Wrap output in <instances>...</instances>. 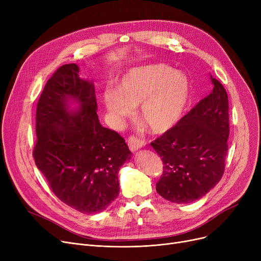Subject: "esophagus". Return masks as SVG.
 <instances>
[{"mask_svg":"<svg viewBox=\"0 0 261 261\" xmlns=\"http://www.w3.org/2000/svg\"><path fill=\"white\" fill-rule=\"evenodd\" d=\"M145 144H146L145 141L141 140L140 138H138V136L131 135L128 139V146H129L131 151H135V150H138L139 148L145 146Z\"/></svg>","mask_w":261,"mask_h":261,"instance_id":"1","label":"esophagus"}]
</instances>
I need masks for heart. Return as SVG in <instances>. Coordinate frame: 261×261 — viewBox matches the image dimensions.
<instances>
[{"label": "heart", "instance_id": "b5f03b06", "mask_svg": "<svg viewBox=\"0 0 261 261\" xmlns=\"http://www.w3.org/2000/svg\"><path fill=\"white\" fill-rule=\"evenodd\" d=\"M190 97L189 81L165 64L136 67L120 80L116 90L103 93V102L115 122L133 114L141 105V118L154 132H165L182 117Z\"/></svg>", "mask_w": 261, "mask_h": 261}]
</instances>
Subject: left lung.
I'll use <instances>...</instances> for the list:
<instances>
[{
    "mask_svg": "<svg viewBox=\"0 0 261 261\" xmlns=\"http://www.w3.org/2000/svg\"><path fill=\"white\" fill-rule=\"evenodd\" d=\"M213 92L151 143L163 161L156 191L177 204L199 200L221 180L229 135L228 97L212 77Z\"/></svg>",
    "mask_w": 261,
    "mask_h": 261,
    "instance_id": "left-lung-1",
    "label": "left lung"
}]
</instances>
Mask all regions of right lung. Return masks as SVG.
<instances>
[{"instance_id": "1", "label": "right lung", "mask_w": 261, "mask_h": 261, "mask_svg": "<svg viewBox=\"0 0 261 261\" xmlns=\"http://www.w3.org/2000/svg\"><path fill=\"white\" fill-rule=\"evenodd\" d=\"M78 73L75 63L64 64L46 82L37 105L33 155L55 196L93 214L117 198L118 171L131 151L117 132L100 125L95 87ZM70 98L81 103L73 114L67 111Z\"/></svg>"}]
</instances>
